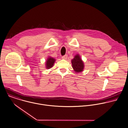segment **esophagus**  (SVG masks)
Returning <instances> with one entry per match:
<instances>
[{"mask_svg":"<svg viewBox=\"0 0 128 128\" xmlns=\"http://www.w3.org/2000/svg\"><path fill=\"white\" fill-rule=\"evenodd\" d=\"M67 58V55H64V56L62 57V59H65V60Z\"/></svg>","mask_w":128,"mask_h":128,"instance_id":"esophagus-1","label":"esophagus"}]
</instances>
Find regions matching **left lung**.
Segmentation results:
<instances>
[{"label": "left lung", "instance_id": "left-lung-1", "mask_svg": "<svg viewBox=\"0 0 128 128\" xmlns=\"http://www.w3.org/2000/svg\"><path fill=\"white\" fill-rule=\"evenodd\" d=\"M72 66L75 73H81L84 69V62L81 58L79 54L75 55L74 58L71 60Z\"/></svg>", "mask_w": 128, "mask_h": 128}]
</instances>
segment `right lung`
<instances>
[{
  "mask_svg": "<svg viewBox=\"0 0 128 128\" xmlns=\"http://www.w3.org/2000/svg\"><path fill=\"white\" fill-rule=\"evenodd\" d=\"M55 59L51 56H49L45 62V68L47 69L51 68L55 62Z\"/></svg>",
  "mask_w": 128,
  "mask_h": 128,
  "instance_id": "right-lung-1",
  "label": "right lung"
}]
</instances>
